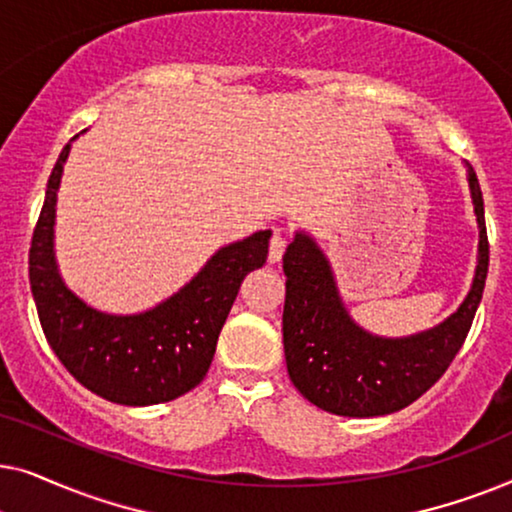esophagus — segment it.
<instances>
[{"mask_svg": "<svg viewBox=\"0 0 512 512\" xmlns=\"http://www.w3.org/2000/svg\"><path fill=\"white\" fill-rule=\"evenodd\" d=\"M284 249H286V237L282 233H275L270 240V251H268V261L270 263H279L284 256Z\"/></svg>", "mask_w": 512, "mask_h": 512, "instance_id": "obj_1", "label": "esophagus"}]
</instances>
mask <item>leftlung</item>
<instances>
[{"label": "left lung", "instance_id": "left-lung-1", "mask_svg": "<svg viewBox=\"0 0 512 512\" xmlns=\"http://www.w3.org/2000/svg\"><path fill=\"white\" fill-rule=\"evenodd\" d=\"M480 244L473 286L459 310L431 331L377 338L356 326L342 305L331 265L310 235L296 233L284 254V356L300 394L342 417H377L403 410L436 384L471 331L489 268L485 202L468 165Z\"/></svg>", "mask_w": 512, "mask_h": 512}]
</instances>
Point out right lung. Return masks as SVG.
Wrapping results in <instances>:
<instances>
[{
    "label": "right lung",
    "instance_id": "add662e5",
    "mask_svg": "<svg viewBox=\"0 0 512 512\" xmlns=\"http://www.w3.org/2000/svg\"><path fill=\"white\" fill-rule=\"evenodd\" d=\"M69 149L48 179L30 247V289L48 345L76 382L111 403L174 401L207 375L242 279L263 268L272 233L258 230L221 247L184 289L149 312H97L67 289L53 254L55 200Z\"/></svg>",
    "mask_w": 512,
    "mask_h": 512
}]
</instances>
